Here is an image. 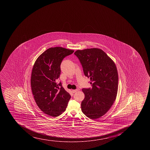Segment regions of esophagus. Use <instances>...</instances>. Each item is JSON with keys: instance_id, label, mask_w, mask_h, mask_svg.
Returning a JSON list of instances; mask_svg holds the SVG:
<instances>
[{"instance_id": "obj_1", "label": "esophagus", "mask_w": 150, "mask_h": 150, "mask_svg": "<svg viewBox=\"0 0 150 150\" xmlns=\"http://www.w3.org/2000/svg\"><path fill=\"white\" fill-rule=\"evenodd\" d=\"M78 91V89H73V90H72L73 93H75V92H77Z\"/></svg>"}]
</instances>
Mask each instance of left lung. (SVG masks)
<instances>
[{"mask_svg": "<svg viewBox=\"0 0 150 150\" xmlns=\"http://www.w3.org/2000/svg\"><path fill=\"white\" fill-rule=\"evenodd\" d=\"M74 54L92 85V88L82 89L85 94L82 112L90 119H98L108 111L116 98L118 75L115 64L104 51L97 48L78 50Z\"/></svg>", "mask_w": 150, "mask_h": 150, "instance_id": "8db88e82", "label": "left lung"}]
</instances>
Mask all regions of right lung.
I'll return each mask as SVG.
<instances>
[{"label":"right lung","mask_w":150,"mask_h":150,"mask_svg":"<svg viewBox=\"0 0 150 150\" xmlns=\"http://www.w3.org/2000/svg\"><path fill=\"white\" fill-rule=\"evenodd\" d=\"M74 51L62 47L49 48L33 65L31 86L34 98L40 110L52 117L65 111L71 98L61 82L58 83L57 81L61 74L62 59Z\"/></svg>","instance_id":"obj_1"}]
</instances>
